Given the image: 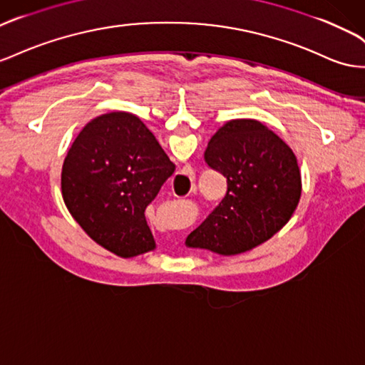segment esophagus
Masks as SVG:
<instances>
[{
	"instance_id": "34e87169",
	"label": "esophagus",
	"mask_w": 365,
	"mask_h": 365,
	"mask_svg": "<svg viewBox=\"0 0 365 365\" xmlns=\"http://www.w3.org/2000/svg\"><path fill=\"white\" fill-rule=\"evenodd\" d=\"M195 190H196V185H192V189H190V192H195ZM190 192H189V193H190Z\"/></svg>"
}]
</instances>
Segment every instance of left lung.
I'll return each instance as SVG.
<instances>
[{
	"instance_id": "8db88e82",
	"label": "left lung",
	"mask_w": 365,
	"mask_h": 365,
	"mask_svg": "<svg viewBox=\"0 0 365 365\" xmlns=\"http://www.w3.org/2000/svg\"><path fill=\"white\" fill-rule=\"evenodd\" d=\"M204 161L227 178V195L187 244L221 255L247 252L290 220L301 198L297 156L259 121L235 120L207 144Z\"/></svg>"
}]
</instances>
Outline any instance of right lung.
<instances>
[{
    "label": "right lung",
    "mask_w": 365,
    "mask_h": 365,
    "mask_svg": "<svg viewBox=\"0 0 365 365\" xmlns=\"http://www.w3.org/2000/svg\"><path fill=\"white\" fill-rule=\"evenodd\" d=\"M175 167L140 118L106 113L88 123L68 150L63 198L93 241L130 258L155 247L144 212Z\"/></svg>",
    "instance_id": "1"
}]
</instances>
